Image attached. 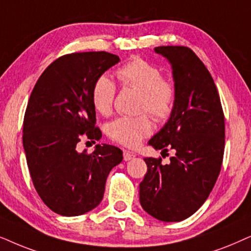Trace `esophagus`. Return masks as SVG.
I'll use <instances>...</instances> for the list:
<instances>
[{
    "label": "esophagus",
    "instance_id": "esophagus-1",
    "mask_svg": "<svg viewBox=\"0 0 251 251\" xmlns=\"http://www.w3.org/2000/svg\"><path fill=\"white\" fill-rule=\"evenodd\" d=\"M123 157H124V160H126V162H127V160H131V159L134 158L135 155L133 152L128 151V150H124Z\"/></svg>",
    "mask_w": 251,
    "mask_h": 251
}]
</instances>
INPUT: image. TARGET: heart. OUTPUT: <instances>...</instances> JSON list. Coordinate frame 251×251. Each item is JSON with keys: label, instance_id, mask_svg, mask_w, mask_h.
I'll return each instance as SVG.
<instances>
[{"label": "heart", "instance_id": "obj_1", "mask_svg": "<svg viewBox=\"0 0 251 251\" xmlns=\"http://www.w3.org/2000/svg\"><path fill=\"white\" fill-rule=\"evenodd\" d=\"M116 75L124 85L141 92L139 109L148 111L157 122L168 120L175 110L176 102V83L163 76L158 66L146 59L135 57L116 71ZM117 87L106 75L95 80L92 88V102L101 115L112 111ZM152 124L147 113L140 116H123L112 120L106 127L109 138L125 147H136L142 139L151 134Z\"/></svg>", "mask_w": 251, "mask_h": 251}]
</instances>
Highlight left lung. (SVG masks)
<instances>
[{
  "instance_id": "left-lung-1",
  "label": "left lung",
  "mask_w": 251,
  "mask_h": 251,
  "mask_svg": "<svg viewBox=\"0 0 251 251\" xmlns=\"http://www.w3.org/2000/svg\"><path fill=\"white\" fill-rule=\"evenodd\" d=\"M169 59L176 86L175 110L149 145L172 149L169 164L145 158L140 203L162 222H181L201 208L218 179L225 149V117L211 75L188 47H156Z\"/></svg>"
}]
</instances>
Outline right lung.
<instances>
[{"label":"right lung","instance_id":"obj_1","mask_svg":"<svg viewBox=\"0 0 251 251\" xmlns=\"http://www.w3.org/2000/svg\"><path fill=\"white\" fill-rule=\"evenodd\" d=\"M119 62L106 51L72 52L53 61L36 81L24 116L23 145L33 185L43 203L65 217L80 216L102 201L110 171L123 151L98 145L79 152L82 138L99 141L92 102L95 80Z\"/></svg>","mask_w":251,"mask_h":251}]
</instances>
